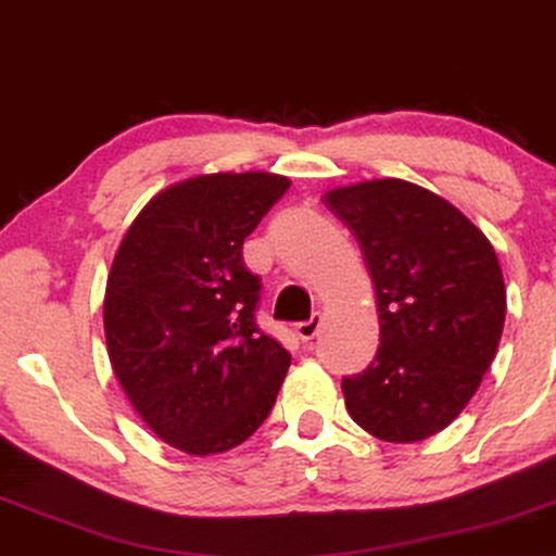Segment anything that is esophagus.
Segmentation results:
<instances>
[{
    "mask_svg": "<svg viewBox=\"0 0 556 556\" xmlns=\"http://www.w3.org/2000/svg\"><path fill=\"white\" fill-rule=\"evenodd\" d=\"M320 328H323V315L317 313L309 317V320L294 325V332H298V338L302 340V343H307V340H313L317 332H320Z\"/></svg>",
    "mask_w": 556,
    "mask_h": 556,
    "instance_id": "34e87169",
    "label": "esophagus"
}]
</instances>
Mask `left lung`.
I'll list each match as a JSON object with an SVG mask.
<instances>
[{
    "mask_svg": "<svg viewBox=\"0 0 556 556\" xmlns=\"http://www.w3.org/2000/svg\"><path fill=\"white\" fill-rule=\"evenodd\" d=\"M364 251L379 307V353L345 376V409L383 442L445 429L476 394L506 320L498 256L445 198L383 177L325 192Z\"/></svg>",
    "mask_w": 556,
    "mask_h": 556,
    "instance_id": "left-lung-1",
    "label": "left lung"
}]
</instances>
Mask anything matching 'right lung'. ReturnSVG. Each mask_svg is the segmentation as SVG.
Segmentation results:
<instances>
[{
    "label": "right lung",
    "instance_id": "1",
    "mask_svg": "<svg viewBox=\"0 0 556 556\" xmlns=\"http://www.w3.org/2000/svg\"><path fill=\"white\" fill-rule=\"evenodd\" d=\"M290 180L216 173L175 182L118 243L103 298L111 366L147 427L188 455L226 453L262 427L292 355L256 325L254 231Z\"/></svg>",
    "mask_w": 556,
    "mask_h": 556
}]
</instances>
